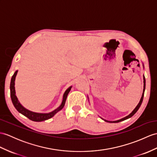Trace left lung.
<instances>
[{
    "label": "left lung",
    "mask_w": 157,
    "mask_h": 157,
    "mask_svg": "<svg viewBox=\"0 0 157 157\" xmlns=\"http://www.w3.org/2000/svg\"><path fill=\"white\" fill-rule=\"evenodd\" d=\"M143 68H144V64H143ZM143 82H144V86H143V94H142V97H141L140 98V100L139 102V104L137 105V106L135 107V109H134L131 113H130L128 116L125 117L123 118H121V119H119V120H117V121H106L105 119H103L102 118H101L102 120H104L105 122H107V123H119V122H121V121H123L124 120H127L128 119V118L132 117L134 114H135L137 110H138L140 108V106L141 105V104H142L143 102V97H144V90H145V85H146V81H145V77H144V75H143Z\"/></svg>",
    "instance_id": "obj_1"
}]
</instances>
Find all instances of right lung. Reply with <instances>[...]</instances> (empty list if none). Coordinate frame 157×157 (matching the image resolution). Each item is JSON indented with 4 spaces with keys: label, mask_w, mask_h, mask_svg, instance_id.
<instances>
[{
    "label": "right lung",
    "mask_w": 157,
    "mask_h": 157,
    "mask_svg": "<svg viewBox=\"0 0 157 157\" xmlns=\"http://www.w3.org/2000/svg\"><path fill=\"white\" fill-rule=\"evenodd\" d=\"M17 72H18V71H16V72H14V74L12 76V78H11L10 90V97H11V100H12V102H13V104L15 107V109H16L19 113H21L22 114H23L24 116L29 118L30 120H31L33 121L41 122V121L48 120L49 118L54 117L55 114H56L59 111H60V110L64 107L67 96H68V94L69 93V92L72 88V86L68 87L66 90V91L64 92V93L63 94V101H62V102H61L60 105L58 108L53 110V111L50 112L48 113H39L33 112L31 110L26 109L21 104V102H19L18 99L16 95V91H15L14 85H15V78H16Z\"/></svg>",
    "instance_id": "add662e5"
}]
</instances>
